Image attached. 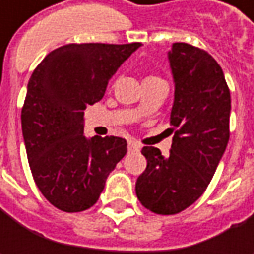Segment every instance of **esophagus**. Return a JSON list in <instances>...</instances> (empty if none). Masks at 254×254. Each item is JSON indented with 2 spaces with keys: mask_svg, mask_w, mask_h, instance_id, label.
<instances>
[{
  "mask_svg": "<svg viewBox=\"0 0 254 254\" xmlns=\"http://www.w3.org/2000/svg\"><path fill=\"white\" fill-rule=\"evenodd\" d=\"M127 148H128V151L130 152H135L140 151L141 145H140V142H137L135 140H128V142H127Z\"/></svg>",
  "mask_w": 254,
  "mask_h": 254,
  "instance_id": "esophagus-1",
  "label": "esophagus"
}]
</instances>
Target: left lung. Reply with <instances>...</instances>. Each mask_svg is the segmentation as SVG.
Segmentation results:
<instances>
[{"label":"left lung","mask_w":254,"mask_h":254,"mask_svg":"<svg viewBox=\"0 0 254 254\" xmlns=\"http://www.w3.org/2000/svg\"><path fill=\"white\" fill-rule=\"evenodd\" d=\"M174 80L168 157L144 147L147 168L135 182L142 206L158 215L187 209L205 192L229 141L230 93L218 62L208 52L177 42L168 51Z\"/></svg>","instance_id":"8db88e82"}]
</instances>
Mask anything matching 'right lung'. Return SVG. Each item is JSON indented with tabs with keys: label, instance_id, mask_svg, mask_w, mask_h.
<instances>
[{
	"label": "right lung",
	"instance_id": "right-lung-1",
	"mask_svg": "<svg viewBox=\"0 0 254 254\" xmlns=\"http://www.w3.org/2000/svg\"><path fill=\"white\" fill-rule=\"evenodd\" d=\"M140 46L64 45L46 55L31 76L22 135L35 184L55 208L89 209L126 155L122 137L84 135V110L102 100L113 74Z\"/></svg>",
	"mask_w": 254,
	"mask_h": 254
}]
</instances>
